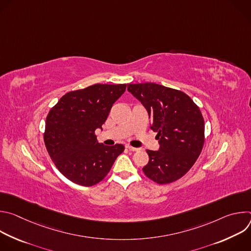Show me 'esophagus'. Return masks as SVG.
Wrapping results in <instances>:
<instances>
[{
  "label": "esophagus",
  "instance_id": "34e87169",
  "mask_svg": "<svg viewBox=\"0 0 251 251\" xmlns=\"http://www.w3.org/2000/svg\"><path fill=\"white\" fill-rule=\"evenodd\" d=\"M126 148L129 150V151H132V152H135V151H138V148H135V147H132V146H126Z\"/></svg>",
  "mask_w": 251,
  "mask_h": 251
}]
</instances>
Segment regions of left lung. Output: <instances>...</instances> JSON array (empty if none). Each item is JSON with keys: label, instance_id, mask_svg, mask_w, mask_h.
Instances as JSON below:
<instances>
[{"label": "left lung", "instance_id": "obj_1", "mask_svg": "<svg viewBox=\"0 0 251 251\" xmlns=\"http://www.w3.org/2000/svg\"><path fill=\"white\" fill-rule=\"evenodd\" d=\"M127 89L145 107L160 148L147 150L144 174L157 184L175 182L199 158L204 142V122L197 104L183 91L157 83L128 84Z\"/></svg>", "mask_w": 251, "mask_h": 251}]
</instances>
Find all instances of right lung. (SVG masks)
I'll return each mask as SVG.
<instances>
[{"instance_id":"obj_1","label":"right lung","mask_w":251,"mask_h":251,"mask_svg":"<svg viewBox=\"0 0 251 251\" xmlns=\"http://www.w3.org/2000/svg\"><path fill=\"white\" fill-rule=\"evenodd\" d=\"M125 89L126 84L97 83L70 91L49 112L45 144L55 167L69 181L84 187L98 184L124 151L122 144L99 143L95 130L102 129Z\"/></svg>"}]
</instances>
